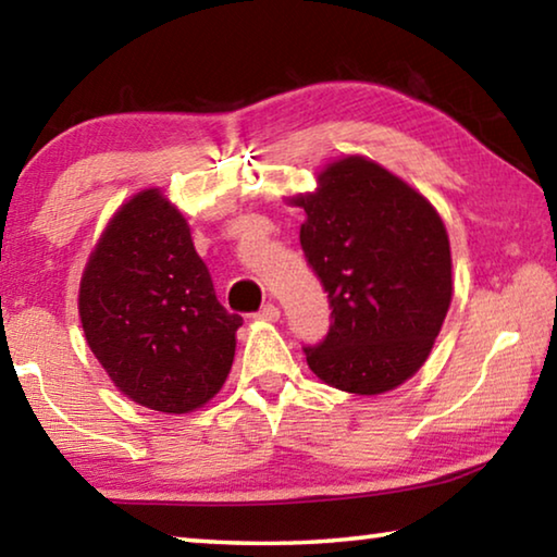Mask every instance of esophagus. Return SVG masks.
I'll list each match as a JSON object with an SVG mask.
<instances>
[{"label":"esophagus","mask_w":557,"mask_h":557,"mask_svg":"<svg viewBox=\"0 0 557 557\" xmlns=\"http://www.w3.org/2000/svg\"><path fill=\"white\" fill-rule=\"evenodd\" d=\"M256 317L262 319V322H277V319H280V307L272 305V301H268V305L260 307V312Z\"/></svg>","instance_id":"1"}]
</instances>
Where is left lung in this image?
<instances>
[{
  "label": "left lung",
  "mask_w": 557,
  "mask_h": 557,
  "mask_svg": "<svg viewBox=\"0 0 557 557\" xmlns=\"http://www.w3.org/2000/svg\"><path fill=\"white\" fill-rule=\"evenodd\" d=\"M299 243L332 307L309 369L338 391L379 395L425 363L451 301L445 223L425 196L366 157L319 172Z\"/></svg>",
  "instance_id": "8db88e82"
}]
</instances>
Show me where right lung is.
I'll use <instances>...</instances> for the list:
<instances>
[{"instance_id":"right-lung-1","label":"right lung","mask_w":557,"mask_h":557,"mask_svg":"<svg viewBox=\"0 0 557 557\" xmlns=\"http://www.w3.org/2000/svg\"><path fill=\"white\" fill-rule=\"evenodd\" d=\"M90 351L139 405L182 414L221 391L243 317L215 299L182 213L147 188L112 215L83 272Z\"/></svg>"}]
</instances>
